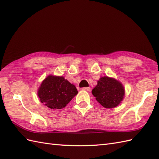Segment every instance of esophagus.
<instances>
[{
	"label": "esophagus",
	"instance_id": "34e87169",
	"mask_svg": "<svg viewBox=\"0 0 159 159\" xmlns=\"http://www.w3.org/2000/svg\"><path fill=\"white\" fill-rule=\"evenodd\" d=\"M82 89L83 90H84V91H90V87H83V88H82Z\"/></svg>",
	"mask_w": 159,
	"mask_h": 159
}]
</instances>
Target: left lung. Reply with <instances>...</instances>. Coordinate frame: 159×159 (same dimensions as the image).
<instances>
[{
  "label": "left lung",
  "mask_w": 159,
  "mask_h": 159,
  "mask_svg": "<svg viewBox=\"0 0 159 159\" xmlns=\"http://www.w3.org/2000/svg\"><path fill=\"white\" fill-rule=\"evenodd\" d=\"M91 92L96 100L106 108H113L119 106L125 96L123 84L107 76L99 79Z\"/></svg>",
  "instance_id": "1"
}]
</instances>
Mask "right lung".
I'll return each instance as SVG.
<instances>
[{
  "mask_svg": "<svg viewBox=\"0 0 159 159\" xmlns=\"http://www.w3.org/2000/svg\"><path fill=\"white\" fill-rule=\"evenodd\" d=\"M78 93L76 87L64 76L49 75L38 89L40 101L53 110L62 109Z\"/></svg>",
  "mask_w": 159,
  "mask_h": 159,
  "instance_id": "obj_1",
  "label": "right lung"
}]
</instances>
